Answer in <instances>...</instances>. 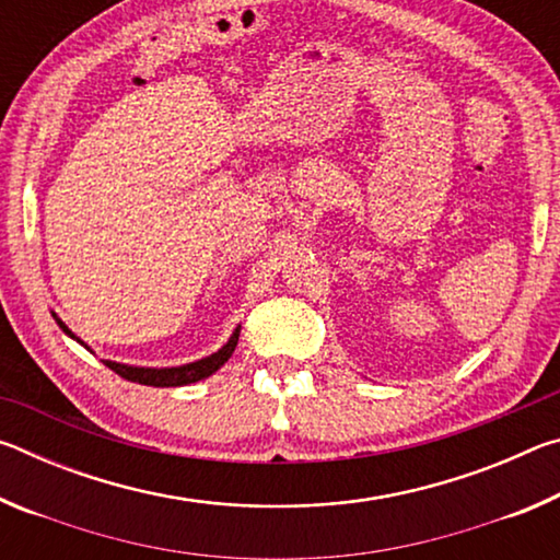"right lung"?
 <instances>
[{"label": "right lung", "instance_id": "add662e5", "mask_svg": "<svg viewBox=\"0 0 560 560\" xmlns=\"http://www.w3.org/2000/svg\"><path fill=\"white\" fill-rule=\"evenodd\" d=\"M51 316L59 328L63 330L66 336L73 338L75 343H81L86 350H91L86 343H83L81 338H75L71 334V328L63 324V320L54 314ZM240 330L242 326H236L232 330V336L226 343L217 350L212 355H205L200 360H192V363H185V365H170V368H148V365H128V363H116V360H103L113 373H118L120 377H126L130 383H140V385H153V387H179V385H192L197 381H205V377H210L212 373L220 371V368L226 363V360L232 358L234 348H236V340H240ZM93 353V350H91Z\"/></svg>", "mask_w": 560, "mask_h": 560}]
</instances>
